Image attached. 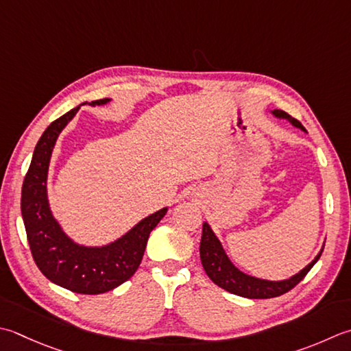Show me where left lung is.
Here are the masks:
<instances>
[{
    "instance_id": "8db88e82",
    "label": "left lung",
    "mask_w": 351,
    "mask_h": 351,
    "mask_svg": "<svg viewBox=\"0 0 351 351\" xmlns=\"http://www.w3.org/2000/svg\"><path fill=\"white\" fill-rule=\"evenodd\" d=\"M272 115H276L277 119H283L291 123L292 126L304 130L303 125L298 120H295L285 111H280V109H274L271 111ZM321 251L318 256L315 257L311 263L306 267H303L298 274H295L291 278L280 280V281H271V280H263L248 276L232 265L231 260L226 256L221 240L216 237L215 232H213L211 226L204 222L202 225V239H201V246H199V252H201V262L205 272L210 277L213 283H216L219 287L228 291L239 297L245 298H252V300H262V298H274L280 297L286 292H289L292 287L297 286L301 280L306 277V274L312 269V266L318 262L321 257Z\"/></svg>"
}]
</instances>
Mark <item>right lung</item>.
Returning <instances> with one entry per match:
<instances>
[{
	"label": "right lung",
	"instance_id": "obj_1",
	"mask_svg": "<svg viewBox=\"0 0 351 351\" xmlns=\"http://www.w3.org/2000/svg\"><path fill=\"white\" fill-rule=\"evenodd\" d=\"M109 101L111 99H101L88 105L101 106ZM82 105H86V101ZM79 109L80 106H75L54 120L39 138L24 178L21 215L39 271L51 283L68 291L97 295L115 289L134 276L141 263L150 231L166 216L167 208L144 217L125 236L103 246L79 245L65 234L48 202L47 178L58 136Z\"/></svg>",
	"mask_w": 351,
	"mask_h": 351
}]
</instances>
